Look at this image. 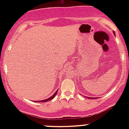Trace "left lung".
Masks as SVG:
<instances>
[{"instance_id":"1","label":"left lung","mask_w":129,"mask_h":129,"mask_svg":"<svg viewBox=\"0 0 129 129\" xmlns=\"http://www.w3.org/2000/svg\"><path fill=\"white\" fill-rule=\"evenodd\" d=\"M114 34H115V32H114ZM88 98H90V99H93V98H88Z\"/></svg>"}]
</instances>
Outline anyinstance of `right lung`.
I'll return each mask as SVG.
<instances>
[{
    "label": "right lung",
    "mask_w": 129,
    "mask_h": 129,
    "mask_svg": "<svg viewBox=\"0 0 129 129\" xmlns=\"http://www.w3.org/2000/svg\"><path fill=\"white\" fill-rule=\"evenodd\" d=\"M57 91H56L55 93H54V94H53V95L52 96H51V97L48 98V99H46V100H45L39 101H38V102H42V103H44V102H47V101H50V100H52V99L54 98V96H56V94H57Z\"/></svg>",
    "instance_id": "right-lung-1"
}]
</instances>
